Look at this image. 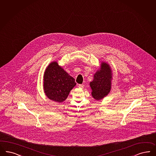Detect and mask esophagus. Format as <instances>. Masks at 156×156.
Masks as SVG:
<instances>
[{
    "label": "esophagus",
    "mask_w": 156,
    "mask_h": 156,
    "mask_svg": "<svg viewBox=\"0 0 156 156\" xmlns=\"http://www.w3.org/2000/svg\"><path fill=\"white\" fill-rule=\"evenodd\" d=\"M84 86V84H79V85H78V87H81V88H83Z\"/></svg>",
    "instance_id": "34e87169"
}]
</instances>
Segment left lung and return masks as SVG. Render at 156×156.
<instances>
[{
    "instance_id": "obj_1",
    "label": "left lung",
    "mask_w": 156,
    "mask_h": 156,
    "mask_svg": "<svg viewBox=\"0 0 156 156\" xmlns=\"http://www.w3.org/2000/svg\"><path fill=\"white\" fill-rule=\"evenodd\" d=\"M111 75L109 65L105 62L102 63L101 69L96 72L94 76V80L90 83L94 98L99 100L109 94L111 88Z\"/></svg>"
}]
</instances>
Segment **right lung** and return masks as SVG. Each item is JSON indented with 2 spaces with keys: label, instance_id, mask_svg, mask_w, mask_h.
<instances>
[{
  "label": "right lung",
  "instance_id": "1",
  "mask_svg": "<svg viewBox=\"0 0 156 156\" xmlns=\"http://www.w3.org/2000/svg\"><path fill=\"white\" fill-rule=\"evenodd\" d=\"M76 83L73 77L53 62L47 68L44 75V90L50 99L62 102L68 97Z\"/></svg>",
  "mask_w": 156,
  "mask_h": 156
}]
</instances>
